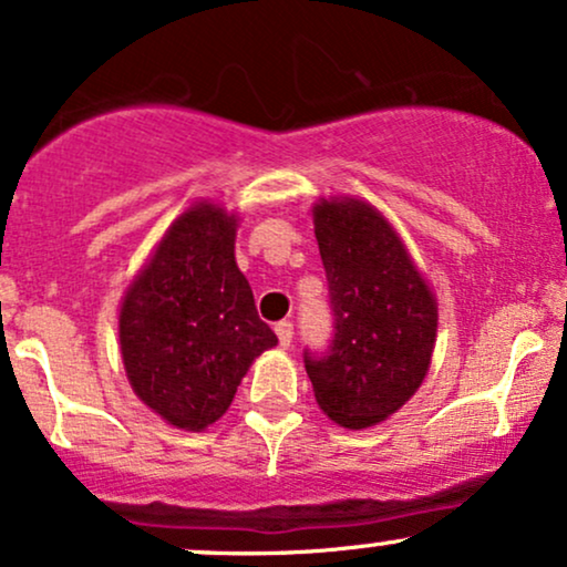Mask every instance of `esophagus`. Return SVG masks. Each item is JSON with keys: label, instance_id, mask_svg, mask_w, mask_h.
<instances>
[{"label": "esophagus", "instance_id": "34e87169", "mask_svg": "<svg viewBox=\"0 0 567 567\" xmlns=\"http://www.w3.org/2000/svg\"><path fill=\"white\" fill-rule=\"evenodd\" d=\"M275 332L279 338V346H282V349H288V346L292 343V322H277Z\"/></svg>", "mask_w": 567, "mask_h": 567}]
</instances>
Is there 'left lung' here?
I'll list each match as a JSON object with an SVG mask.
<instances>
[{
  "instance_id": "left-lung-1",
  "label": "left lung",
  "mask_w": 567,
  "mask_h": 567,
  "mask_svg": "<svg viewBox=\"0 0 567 567\" xmlns=\"http://www.w3.org/2000/svg\"><path fill=\"white\" fill-rule=\"evenodd\" d=\"M332 311L324 351L303 349L317 404L343 427H370L404 406L425 378L435 301L391 224L359 200L313 208Z\"/></svg>"
}]
</instances>
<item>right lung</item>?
Masks as SVG:
<instances>
[{"label":"right lung","mask_w":567,"mask_h":567,"mask_svg":"<svg viewBox=\"0 0 567 567\" xmlns=\"http://www.w3.org/2000/svg\"><path fill=\"white\" fill-rule=\"evenodd\" d=\"M134 393L176 427L227 412L258 353L277 343L235 264V216L197 206L163 237L118 319Z\"/></svg>","instance_id":"1"}]
</instances>
